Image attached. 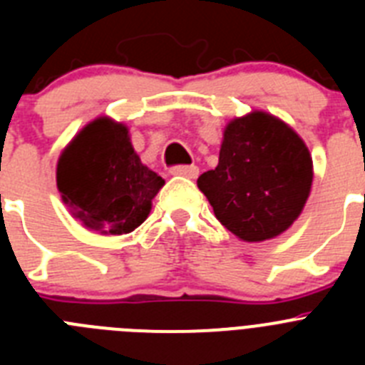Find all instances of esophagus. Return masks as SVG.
<instances>
[{"mask_svg": "<svg viewBox=\"0 0 365 365\" xmlns=\"http://www.w3.org/2000/svg\"><path fill=\"white\" fill-rule=\"evenodd\" d=\"M172 175H180V177H186V179H197L199 175V168L197 166H173L170 170Z\"/></svg>", "mask_w": 365, "mask_h": 365, "instance_id": "obj_1", "label": "esophagus"}]
</instances>
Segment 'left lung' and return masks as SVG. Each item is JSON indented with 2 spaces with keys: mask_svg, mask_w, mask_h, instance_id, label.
<instances>
[{
  "mask_svg": "<svg viewBox=\"0 0 365 365\" xmlns=\"http://www.w3.org/2000/svg\"><path fill=\"white\" fill-rule=\"evenodd\" d=\"M311 185L305 143L265 111L234 118L222 133L217 168L197 179L222 227L248 243L272 240L291 227Z\"/></svg>",
  "mask_w": 365,
  "mask_h": 365,
  "instance_id": "8db88e82",
  "label": "left lung"
}]
</instances>
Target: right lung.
Masks as SVG:
<instances>
[{
    "label": "right lung",
    "mask_w": 365,
    "mask_h": 365,
    "mask_svg": "<svg viewBox=\"0 0 365 365\" xmlns=\"http://www.w3.org/2000/svg\"><path fill=\"white\" fill-rule=\"evenodd\" d=\"M56 185L83 227L120 235L146 221L164 179L140 163L124 124L100 117L62 151Z\"/></svg>",
    "instance_id": "obj_1"
}]
</instances>
